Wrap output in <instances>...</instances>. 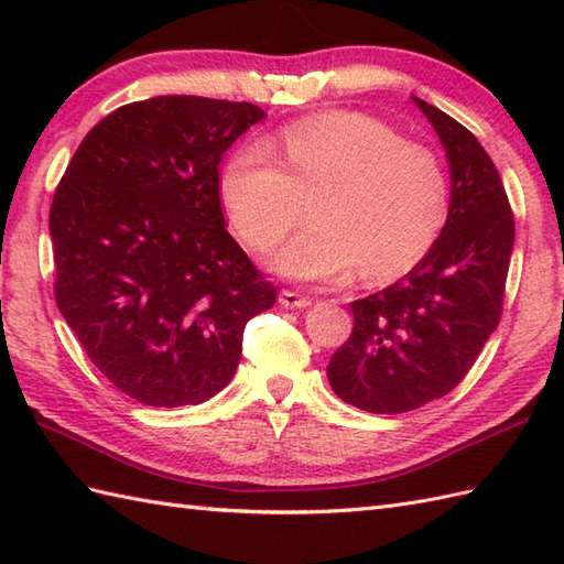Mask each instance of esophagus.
Here are the masks:
<instances>
[{"label": "esophagus", "instance_id": "1", "mask_svg": "<svg viewBox=\"0 0 564 564\" xmlns=\"http://www.w3.org/2000/svg\"><path fill=\"white\" fill-rule=\"evenodd\" d=\"M279 303H281V307H285V310H303V307L310 305L307 297L297 295V293H293V291H283V293L279 295Z\"/></svg>", "mask_w": 564, "mask_h": 564}]
</instances>
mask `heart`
<instances>
[{"label":"heart","instance_id":"heart-1","mask_svg":"<svg viewBox=\"0 0 564 564\" xmlns=\"http://www.w3.org/2000/svg\"><path fill=\"white\" fill-rule=\"evenodd\" d=\"M282 166L254 142L227 160L220 196L237 235L271 251L303 218L313 225L273 257L301 281H346L361 269L382 283L412 271L448 218V176L434 150L356 111L305 118L283 130Z\"/></svg>","mask_w":564,"mask_h":564}]
</instances>
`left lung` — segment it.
<instances>
[{
  "mask_svg": "<svg viewBox=\"0 0 564 564\" xmlns=\"http://www.w3.org/2000/svg\"><path fill=\"white\" fill-rule=\"evenodd\" d=\"M451 172L434 249L400 279L351 303L354 332L327 366L332 390L373 414L412 412L448 394L499 325L513 215L495 162L470 130L412 97Z\"/></svg>",
  "mask_w": 564,
  "mask_h": 564,
  "instance_id": "left-lung-1",
  "label": "left lung"
}]
</instances>
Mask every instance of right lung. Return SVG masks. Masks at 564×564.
Instances as JSON below:
<instances>
[{
    "instance_id": "right-lung-1",
    "label": "right lung",
    "mask_w": 564,
    "mask_h": 564,
    "mask_svg": "<svg viewBox=\"0 0 564 564\" xmlns=\"http://www.w3.org/2000/svg\"><path fill=\"white\" fill-rule=\"evenodd\" d=\"M254 104L154 97L94 126L51 206L55 301L84 351L142 404H200L232 380L275 289L225 230L218 164Z\"/></svg>"
}]
</instances>
